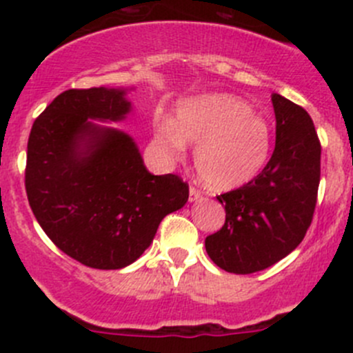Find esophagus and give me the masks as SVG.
<instances>
[{"label":"esophagus","instance_id":"obj_1","mask_svg":"<svg viewBox=\"0 0 353 353\" xmlns=\"http://www.w3.org/2000/svg\"><path fill=\"white\" fill-rule=\"evenodd\" d=\"M201 196H203L201 191H198L196 188H194V186H191V188H190V201H191V203H193V201H198V199L201 198Z\"/></svg>","mask_w":353,"mask_h":353}]
</instances>
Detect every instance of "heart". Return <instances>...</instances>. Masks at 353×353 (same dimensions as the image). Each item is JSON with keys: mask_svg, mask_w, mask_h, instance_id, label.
<instances>
[{"mask_svg": "<svg viewBox=\"0 0 353 353\" xmlns=\"http://www.w3.org/2000/svg\"><path fill=\"white\" fill-rule=\"evenodd\" d=\"M157 137L170 160L184 154L186 141L194 143V165L215 190L251 183L265 169L273 140L265 117L244 99L229 94L198 95L181 102L176 121H160Z\"/></svg>", "mask_w": 353, "mask_h": 353, "instance_id": "heart-1", "label": "heart"}]
</instances>
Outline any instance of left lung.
<instances>
[{
  "mask_svg": "<svg viewBox=\"0 0 353 353\" xmlns=\"http://www.w3.org/2000/svg\"><path fill=\"white\" fill-rule=\"evenodd\" d=\"M275 150L265 169L244 186L216 196L225 223L205 239L212 261L249 275L275 265L304 239L314 215L321 176V143L311 116L279 94Z\"/></svg>",
  "mask_w": 353,
  "mask_h": 353,
  "instance_id": "1",
  "label": "left lung"
}]
</instances>
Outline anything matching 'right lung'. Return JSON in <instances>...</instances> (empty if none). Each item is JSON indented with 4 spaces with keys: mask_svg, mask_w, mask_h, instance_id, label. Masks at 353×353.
<instances>
[{
    "mask_svg": "<svg viewBox=\"0 0 353 353\" xmlns=\"http://www.w3.org/2000/svg\"><path fill=\"white\" fill-rule=\"evenodd\" d=\"M124 88H71L34 121L27 145L28 205L49 239L81 265L119 270L137 261L190 188L154 176L130 134L94 121L131 110Z\"/></svg>",
    "mask_w": 353,
    "mask_h": 353,
    "instance_id": "1",
    "label": "right lung"
}]
</instances>
